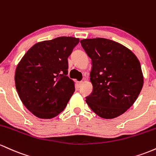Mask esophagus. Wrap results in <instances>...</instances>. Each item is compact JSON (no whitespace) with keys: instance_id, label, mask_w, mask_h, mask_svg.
Returning <instances> with one entry per match:
<instances>
[{"instance_id":"obj_1","label":"esophagus","mask_w":156,"mask_h":156,"mask_svg":"<svg viewBox=\"0 0 156 156\" xmlns=\"http://www.w3.org/2000/svg\"><path fill=\"white\" fill-rule=\"evenodd\" d=\"M83 81H77L76 82V85H77L78 87H80L82 86V85H83Z\"/></svg>"}]
</instances>
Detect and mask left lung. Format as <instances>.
Masks as SVG:
<instances>
[{
  "label": "left lung",
  "instance_id": "left-lung-1",
  "mask_svg": "<svg viewBox=\"0 0 156 156\" xmlns=\"http://www.w3.org/2000/svg\"><path fill=\"white\" fill-rule=\"evenodd\" d=\"M80 43L92 61L93 91L86 97L87 104L101 118L123 114L137 99L144 84L139 59L130 49L111 40L84 39Z\"/></svg>",
  "mask_w": 156,
  "mask_h": 156
}]
</instances>
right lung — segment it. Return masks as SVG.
<instances>
[{
  "label": "right lung",
  "mask_w": 156,
  "mask_h": 156,
  "mask_svg": "<svg viewBox=\"0 0 156 156\" xmlns=\"http://www.w3.org/2000/svg\"><path fill=\"white\" fill-rule=\"evenodd\" d=\"M79 38L59 37L40 42L17 65L15 81L25 107L40 119H51L65 109L75 90L68 74V57Z\"/></svg>",
  "instance_id": "obj_1"
}]
</instances>
